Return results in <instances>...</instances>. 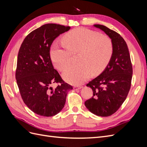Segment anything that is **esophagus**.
<instances>
[{
    "label": "esophagus",
    "mask_w": 147,
    "mask_h": 147,
    "mask_svg": "<svg viewBox=\"0 0 147 147\" xmlns=\"http://www.w3.org/2000/svg\"><path fill=\"white\" fill-rule=\"evenodd\" d=\"M82 88L81 86H74V90H80V89Z\"/></svg>",
    "instance_id": "esophagus-1"
}]
</instances>
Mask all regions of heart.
Returning a JSON list of instances; mask_svg holds the SVG:
<instances>
[{
    "label": "heart",
    "mask_w": 147,
    "mask_h": 147,
    "mask_svg": "<svg viewBox=\"0 0 147 147\" xmlns=\"http://www.w3.org/2000/svg\"><path fill=\"white\" fill-rule=\"evenodd\" d=\"M65 44L55 43L51 50L53 64L60 71L71 62L72 54L78 53V64L70 65L63 74L65 81L74 85L81 84L90 77L91 72L99 74L108 64L113 55L111 38L106 35L85 28H77L63 37Z\"/></svg>",
    "instance_id": "obj_1"
}]
</instances>
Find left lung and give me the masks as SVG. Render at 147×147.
Here are the masks:
<instances>
[{
	"instance_id": "1",
	"label": "left lung",
	"mask_w": 147,
	"mask_h": 147,
	"mask_svg": "<svg viewBox=\"0 0 147 147\" xmlns=\"http://www.w3.org/2000/svg\"><path fill=\"white\" fill-rule=\"evenodd\" d=\"M94 26L111 38L113 51L105 70L86 84L92 89L93 95L84 105L93 114L109 117L116 112L126 99L131 85L132 66L127 45L121 35L105 26Z\"/></svg>"
}]
</instances>
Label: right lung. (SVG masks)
Masks as SVG:
<instances>
[{"mask_svg":"<svg viewBox=\"0 0 147 147\" xmlns=\"http://www.w3.org/2000/svg\"><path fill=\"white\" fill-rule=\"evenodd\" d=\"M70 29L69 26L46 24L29 34L18 55L16 80L24 104L33 112L53 117L64 107L72 86L65 83L53 67L50 50L54 40ZM59 82L56 88L52 84Z\"/></svg>","mask_w":147,"mask_h":147,"instance_id":"add662e5","label":"right lung"}]
</instances>
